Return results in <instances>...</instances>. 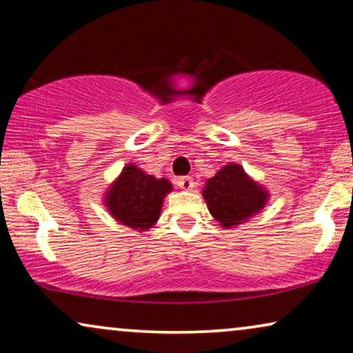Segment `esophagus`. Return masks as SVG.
Returning a JSON list of instances; mask_svg holds the SVG:
<instances>
[{"label": "esophagus", "mask_w": 353, "mask_h": 353, "mask_svg": "<svg viewBox=\"0 0 353 353\" xmlns=\"http://www.w3.org/2000/svg\"><path fill=\"white\" fill-rule=\"evenodd\" d=\"M176 185L181 188V190H192L194 186V181H192L191 176H178L176 178Z\"/></svg>", "instance_id": "esophagus-1"}]
</instances>
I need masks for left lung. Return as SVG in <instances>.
<instances>
[{
	"label": "left lung",
	"instance_id": "1",
	"mask_svg": "<svg viewBox=\"0 0 353 353\" xmlns=\"http://www.w3.org/2000/svg\"><path fill=\"white\" fill-rule=\"evenodd\" d=\"M210 214L223 228H234L267 202V191L245 175L243 167L230 163L205 183L202 191Z\"/></svg>",
	"mask_w": 353,
	"mask_h": 353
}]
</instances>
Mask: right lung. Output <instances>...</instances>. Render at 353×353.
Here are the masks:
<instances>
[{
  "instance_id": "right-lung-1",
  "label": "right lung",
  "mask_w": 353,
  "mask_h": 353,
  "mask_svg": "<svg viewBox=\"0 0 353 353\" xmlns=\"http://www.w3.org/2000/svg\"><path fill=\"white\" fill-rule=\"evenodd\" d=\"M170 191V181L146 175L141 168L130 163L108 191L104 202L115 220L144 231L157 221L163 197Z\"/></svg>"
}]
</instances>
